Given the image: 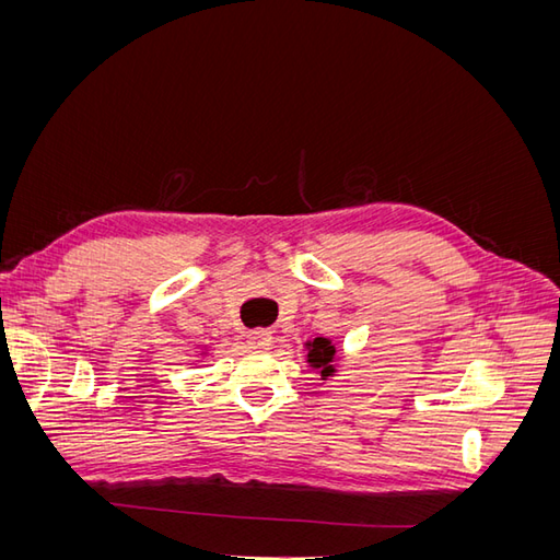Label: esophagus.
Masks as SVG:
<instances>
[{"label":"esophagus","mask_w":560,"mask_h":560,"mask_svg":"<svg viewBox=\"0 0 560 560\" xmlns=\"http://www.w3.org/2000/svg\"><path fill=\"white\" fill-rule=\"evenodd\" d=\"M247 343L252 348H266L270 343V331L266 329H254L247 334Z\"/></svg>","instance_id":"obj_1"}]
</instances>
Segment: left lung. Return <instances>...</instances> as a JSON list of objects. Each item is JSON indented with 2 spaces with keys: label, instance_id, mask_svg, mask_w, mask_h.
I'll return each mask as SVG.
<instances>
[{
  "label": "left lung",
  "instance_id": "8db88e82",
  "mask_svg": "<svg viewBox=\"0 0 560 560\" xmlns=\"http://www.w3.org/2000/svg\"><path fill=\"white\" fill-rule=\"evenodd\" d=\"M303 346H306V350H308V354H306L308 366L313 371H319L322 381H329L338 374V360H341V358H338V350L329 341V338L315 336L313 341H306Z\"/></svg>",
  "mask_w": 560,
  "mask_h": 560
}]
</instances>
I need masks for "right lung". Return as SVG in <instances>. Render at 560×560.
Listing matches in <instances>:
<instances>
[{
	"instance_id": "add662e5",
	"label": "right lung",
	"mask_w": 560,
	"mask_h": 560,
	"mask_svg": "<svg viewBox=\"0 0 560 560\" xmlns=\"http://www.w3.org/2000/svg\"><path fill=\"white\" fill-rule=\"evenodd\" d=\"M200 354H208V348H206V350H200Z\"/></svg>"
}]
</instances>
